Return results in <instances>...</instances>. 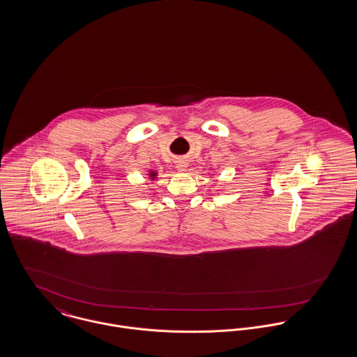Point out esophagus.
I'll use <instances>...</instances> for the list:
<instances>
[{"label":"esophagus","instance_id":"1","mask_svg":"<svg viewBox=\"0 0 357 357\" xmlns=\"http://www.w3.org/2000/svg\"><path fill=\"white\" fill-rule=\"evenodd\" d=\"M188 167V165L183 162V160H181V162H178V165H176V168L179 169V171H185V168Z\"/></svg>","mask_w":357,"mask_h":357}]
</instances>
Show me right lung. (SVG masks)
Masks as SVG:
<instances>
[{"label": "right lung", "mask_w": 357, "mask_h": 357, "mask_svg": "<svg viewBox=\"0 0 357 357\" xmlns=\"http://www.w3.org/2000/svg\"><path fill=\"white\" fill-rule=\"evenodd\" d=\"M149 175H151V176H155V172H151Z\"/></svg>", "instance_id": "1"}]
</instances>
